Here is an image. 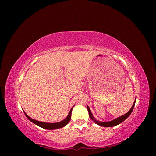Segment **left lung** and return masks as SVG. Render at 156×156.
I'll list each match as a JSON object with an SVG mask.
<instances>
[{"label":"left lung","mask_w":156,"mask_h":156,"mask_svg":"<svg viewBox=\"0 0 156 156\" xmlns=\"http://www.w3.org/2000/svg\"><path fill=\"white\" fill-rule=\"evenodd\" d=\"M135 101H136V98H135ZM135 102L133 103V106H132L131 108L130 109V110L128 112H127V113L125 114L124 115L121 116V117H118L116 119H114L113 121H109V122H101V121H98L96 120V119L93 117V116H92V113H91V111L90 110V108H89V107H88L87 108H88V113H89V117H90L91 118L92 120H93V121L94 122H96V123L101 125V126H102V127H113V126H116L117 125L119 124H120L121 122H122V121H124L126 119H127L129 115H131V113L132 112V111H133V108H134V106H135Z\"/></svg>","instance_id":"obj_1"}]
</instances>
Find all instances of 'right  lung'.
Here are the masks:
<instances>
[{"label": "right lung", "mask_w": 156, "mask_h": 156, "mask_svg": "<svg viewBox=\"0 0 156 156\" xmlns=\"http://www.w3.org/2000/svg\"><path fill=\"white\" fill-rule=\"evenodd\" d=\"M72 108H73V107L71 108L70 111H69L68 117H66L64 121H62L61 122H55V123H47V122H40V121H36V120H34V119H33L29 117L27 115H26V113H25V116L27 117L29 120H30L31 122H34V123H35V125H37L39 126V127H41L45 129H49V130H52V129H56L62 128L63 127H64V126H66V125L68 123L69 121H70V119H71V115H72Z\"/></svg>", "instance_id": "right-lung-1"}]
</instances>
